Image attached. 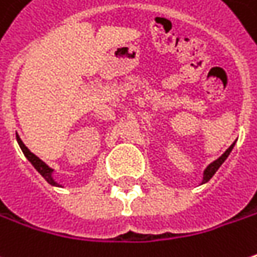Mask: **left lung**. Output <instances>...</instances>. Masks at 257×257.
I'll use <instances>...</instances> for the list:
<instances>
[{
	"instance_id": "8db88e82",
	"label": "left lung",
	"mask_w": 257,
	"mask_h": 257,
	"mask_svg": "<svg viewBox=\"0 0 257 257\" xmlns=\"http://www.w3.org/2000/svg\"><path fill=\"white\" fill-rule=\"evenodd\" d=\"M233 147H234V144H231L229 148L226 150V152H224L221 157H218L216 161H213L211 164H208V165H207V168L204 170V173H203V181H201V184H206V183H208V181L211 180V177L217 173V170L221 167V164L227 160V157L230 155V152H231V150H233Z\"/></svg>"
}]
</instances>
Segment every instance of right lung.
<instances>
[{
	"label": "right lung",
	"mask_w": 257,
	"mask_h": 257,
	"mask_svg": "<svg viewBox=\"0 0 257 257\" xmlns=\"http://www.w3.org/2000/svg\"><path fill=\"white\" fill-rule=\"evenodd\" d=\"M17 142H18V145H20V148H21V151H23V154L26 155V158H27L28 161L33 164V167H34V168H36V170H37L40 174H41V177H43V178H44V180H46L49 184L54 185V187H63L62 184H59V183H57V181L53 178V173H54V170H53V168H50V167H49L46 162L41 161L37 155H34L31 151L28 150L27 147L24 145V142L21 141V138H20L18 135H17Z\"/></svg>",
	"instance_id": "right-lung-1"
}]
</instances>
